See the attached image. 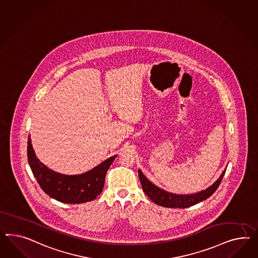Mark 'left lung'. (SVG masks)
Masks as SVG:
<instances>
[{
  "label": "left lung",
  "mask_w": 258,
  "mask_h": 258,
  "mask_svg": "<svg viewBox=\"0 0 258 258\" xmlns=\"http://www.w3.org/2000/svg\"><path fill=\"white\" fill-rule=\"evenodd\" d=\"M225 171H226V168L223 170V173L219 176L216 181L214 182L211 186H209V188L203 189L199 192L190 194V195H176L173 192H169L167 190L156 186L150 180H148L146 175L142 173L140 169L138 170V173H139L140 181L142 184L144 192L152 200V202L164 208L185 209V208H189L201 201H204L208 199L209 196L213 195L219 187V185L221 184Z\"/></svg>",
  "instance_id": "8db88e82"
}]
</instances>
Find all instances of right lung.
<instances>
[{
  "mask_svg": "<svg viewBox=\"0 0 258 258\" xmlns=\"http://www.w3.org/2000/svg\"><path fill=\"white\" fill-rule=\"evenodd\" d=\"M27 156L31 170L44 192L66 204H82L96 199L104 187L106 173L116 158L114 155L84 174H60L47 167L37 159L30 135Z\"/></svg>",
  "mask_w": 258,
  "mask_h": 258,
  "instance_id": "1",
  "label": "right lung"
}]
</instances>
